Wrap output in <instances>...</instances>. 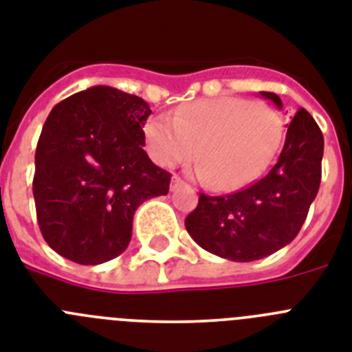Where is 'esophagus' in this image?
Wrapping results in <instances>:
<instances>
[{"label": "esophagus", "instance_id": "34e87169", "mask_svg": "<svg viewBox=\"0 0 352 352\" xmlns=\"http://www.w3.org/2000/svg\"><path fill=\"white\" fill-rule=\"evenodd\" d=\"M180 184H182V179H180L179 175H173L172 177V184H170V189H172V191H175V189L179 188Z\"/></svg>", "mask_w": 352, "mask_h": 352}]
</instances>
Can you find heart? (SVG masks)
Wrapping results in <instances>:
<instances>
[{
	"mask_svg": "<svg viewBox=\"0 0 352 352\" xmlns=\"http://www.w3.org/2000/svg\"><path fill=\"white\" fill-rule=\"evenodd\" d=\"M282 138L280 115L241 97L195 100L177 108L172 118L154 117L145 124L146 146L155 163L173 166L197 152L195 175L225 191L261 175Z\"/></svg>",
	"mask_w": 352,
	"mask_h": 352,
	"instance_id": "1",
	"label": "heart"
}]
</instances>
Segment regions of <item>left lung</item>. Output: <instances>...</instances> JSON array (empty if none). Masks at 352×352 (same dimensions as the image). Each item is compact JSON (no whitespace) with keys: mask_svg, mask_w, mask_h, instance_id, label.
<instances>
[{"mask_svg":"<svg viewBox=\"0 0 352 352\" xmlns=\"http://www.w3.org/2000/svg\"><path fill=\"white\" fill-rule=\"evenodd\" d=\"M282 109L273 91H261ZM324 138L307 109L287 127L276 164L255 184L225 197L200 193L197 209L186 218V230L209 253L234 262H252L282 250L307 219L320 186Z\"/></svg>","mask_w":352,"mask_h":352,"instance_id":"8db88e82","label":"left lung"}]
</instances>
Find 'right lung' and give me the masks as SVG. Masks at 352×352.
<instances>
[{
	"label": "right lung",
	"mask_w": 352,
	"mask_h": 352,
	"mask_svg": "<svg viewBox=\"0 0 352 352\" xmlns=\"http://www.w3.org/2000/svg\"><path fill=\"white\" fill-rule=\"evenodd\" d=\"M148 104L113 87L87 88L58 102L35 152L36 219L45 243L83 265L125 252L134 212L166 195L172 175L143 151Z\"/></svg>",
	"instance_id": "right-lung-1"
}]
</instances>
